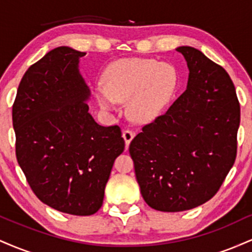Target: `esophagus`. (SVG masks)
Wrapping results in <instances>:
<instances>
[{"label": "esophagus", "mask_w": 252, "mask_h": 252, "mask_svg": "<svg viewBox=\"0 0 252 252\" xmlns=\"http://www.w3.org/2000/svg\"><path fill=\"white\" fill-rule=\"evenodd\" d=\"M134 136H135V132L132 131V130H130V129L124 130L123 138H124V141H126V148H128L130 142H131V140L134 138Z\"/></svg>", "instance_id": "34e87169"}]
</instances>
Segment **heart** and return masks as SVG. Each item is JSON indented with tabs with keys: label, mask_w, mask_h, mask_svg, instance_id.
Here are the masks:
<instances>
[{
	"label": "heart",
	"mask_w": 252,
	"mask_h": 252,
	"mask_svg": "<svg viewBox=\"0 0 252 252\" xmlns=\"http://www.w3.org/2000/svg\"><path fill=\"white\" fill-rule=\"evenodd\" d=\"M97 99L106 111L116 102H128L130 117L149 122L163 111L179 88L178 72L172 65L148 58H124L110 63L103 74Z\"/></svg>",
	"instance_id": "obj_1"
}]
</instances>
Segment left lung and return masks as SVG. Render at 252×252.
<instances>
[{"mask_svg": "<svg viewBox=\"0 0 252 252\" xmlns=\"http://www.w3.org/2000/svg\"><path fill=\"white\" fill-rule=\"evenodd\" d=\"M176 51L189 70L186 91L129 146L144 201L163 212L194 209L216 195L235 163L241 122L227 72L196 48Z\"/></svg>", "mask_w": 252, "mask_h": 252, "instance_id": "1", "label": "left lung"}]
</instances>
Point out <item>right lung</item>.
Masks as SVG:
<instances>
[{
	"instance_id": "add662e5",
	"label": "right lung",
	"mask_w": 252,
	"mask_h": 252,
	"mask_svg": "<svg viewBox=\"0 0 252 252\" xmlns=\"http://www.w3.org/2000/svg\"><path fill=\"white\" fill-rule=\"evenodd\" d=\"M84 52L58 47L31 66L13 104L15 153L43 204L73 216L100 209L115 158L126 147L118 126L94 122L78 71Z\"/></svg>"
}]
</instances>
